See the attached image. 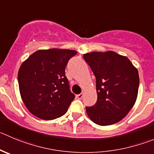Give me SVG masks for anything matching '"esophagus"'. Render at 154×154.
<instances>
[{"label":"esophagus","instance_id":"1","mask_svg":"<svg viewBox=\"0 0 154 154\" xmlns=\"http://www.w3.org/2000/svg\"><path fill=\"white\" fill-rule=\"evenodd\" d=\"M83 97H84V93H80V94H78L76 96V97H77L78 100H81V99L83 98Z\"/></svg>","mask_w":154,"mask_h":154}]
</instances>
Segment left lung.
Masks as SVG:
<instances>
[{"instance_id":"left-lung-1","label":"left lung","mask_w":154,"mask_h":154,"mask_svg":"<svg viewBox=\"0 0 154 154\" xmlns=\"http://www.w3.org/2000/svg\"><path fill=\"white\" fill-rule=\"evenodd\" d=\"M97 81V101L86 107L93 122L106 126L119 122L135 103L139 87L137 69L126 56L112 51L84 54Z\"/></svg>"}]
</instances>
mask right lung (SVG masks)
I'll list each match as a JSON object with an SVG mask.
<instances>
[{
    "mask_svg": "<svg viewBox=\"0 0 154 154\" xmlns=\"http://www.w3.org/2000/svg\"><path fill=\"white\" fill-rule=\"evenodd\" d=\"M74 50H38L21 64L18 72L21 99L32 115L53 120L67 112L74 96L69 89L65 67Z\"/></svg>",
    "mask_w": 154,
    "mask_h": 154,
    "instance_id": "1",
    "label": "right lung"
}]
</instances>
